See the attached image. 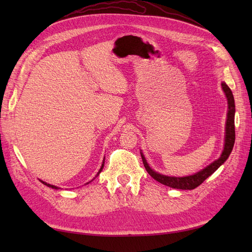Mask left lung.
Returning a JSON list of instances; mask_svg holds the SVG:
<instances>
[{"instance_id":"left-lung-1","label":"left lung","mask_w":252,"mask_h":252,"mask_svg":"<svg viewBox=\"0 0 252 252\" xmlns=\"http://www.w3.org/2000/svg\"><path fill=\"white\" fill-rule=\"evenodd\" d=\"M222 89L224 94L227 97V104H228V109H227V119H226V124H225V142H224V149L220 154V158L216 161H213L208 166H206L204 169L197 171L196 173H193L191 175H186V177H168V175L161 174L154 169H151V167L147 163L146 158H145L143 152L141 150V157L143 159V164L146 168L147 172L154 178L156 181H158L161 184L168 186L175 189H182V190H191L196 188L199 185L207 179L208 177L215 172L220 166H222L228 157L230 156L234 140H235V131H234V113H235V105H234V97L232 94V91L230 88L227 86L225 82H222Z\"/></svg>"}]
</instances>
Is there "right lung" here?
I'll return each mask as SVG.
<instances>
[{
	"instance_id": "add662e5",
	"label": "right lung",
	"mask_w": 252,
	"mask_h": 252,
	"mask_svg": "<svg viewBox=\"0 0 252 252\" xmlns=\"http://www.w3.org/2000/svg\"><path fill=\"white\" fill-rule=\"evenodd\" d=\"M104 163H105V158H104V159H103V163H102V166H101V168H100V170H98L97 171V173H96V175H95V178L97 177V175L98 174H100L101 173V171L103 170V168H104ZM42 183H43V184L44 185H46V186H48V187H50V188H52V189H59V187H57V186H55V185H50V184H48V183H46V182H44V181H42V180H40ZM91 181H93V180H91ZM90 181V182H91ZM90 182H88V183H90ZM88 183H87V184H88Z\"/></svg>"
}]
</instances>
